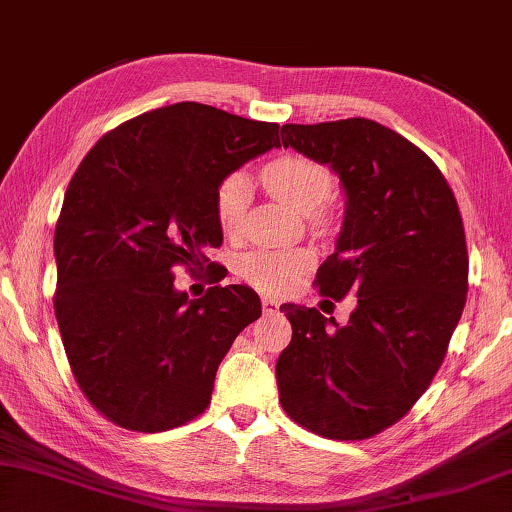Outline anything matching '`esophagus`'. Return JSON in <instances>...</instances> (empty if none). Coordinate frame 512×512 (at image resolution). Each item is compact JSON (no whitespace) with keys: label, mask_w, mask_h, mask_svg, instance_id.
<instances>
[{"label":"esophagus","mask_w":512,"mask_h":512,"mask_svg":"<svg viewBox=\"0 0 512 512\" xmlns=\"http://www.w3.org/2000/svg\"><path fill=\"white\" fill-rule=\"evenodd\" d=\"M262 309H264L266 315H273V313L280 311V302L273 300V297H264V300H262Z\"/></svg>","instance_id":"obj_1"}]
</instances>
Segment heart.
I'll use <instances>...</instances> for the list:
<instances>
[{"instance_id":"b5f03b06","label":"heart","mask_w":512,"mask_h":512,"mask_svg":"<svg viewBox=\"0 0 512 512\" xmlns=\"http://www.w3.org/2000/svg\"><path fill=\"white\" fill-rule=\"evenodd\" d=\"M262 181L277 199L297 212L318 210L333 192V176L327 167L304 156H282L262 170ZM253 197V183L248 174L232 172L215 190V215L221 230L235 232L244 221ZM306 255L297 250H259L244 257L241 271L248 282L264 291H282L302 271Z\"/></svg>"}]
</instances>
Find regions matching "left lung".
I'll list each match as a JSON object with an SVG mask.
<instances>
[{"label": "left lung", "instance_id": "1", "mask_svg": "<svg viewBox=\"0 0 512 512\" xmlns=\"http://www.w3.org/2000/svg\"><path fill=\"white\" fill-rule=\"evenodd\" d=\"M340 179L345 217L318 268L322 295H356L347 324L282 304L293 338L275 365L284 412L327 439L356 441L403 418L439 371L468 293L457 199L430 156L369 118L282 125Z\"/></svg>", "mask_w": 512, "mask_h": 512}]
</instances>
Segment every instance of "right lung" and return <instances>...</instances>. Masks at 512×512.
Listing matches in <instances>:
<instances>
[{"label":"right lung","instance_id":"right-lung-1","mask_svg":"<svg viewBox=\"0 0 512 512\" xmlns=\"http://www.w3.org/2000/svg\"><path fill=\"white\" fill-rule=\"evenodd\" d=\"M273 147L277 123L176 102L102 136L73 174L53 239L55 320L109 421L165 432L208 407L219 362L262 302L241 284L188 300L174 266L224 241L217 185Z\"/></svg>","mask_w":512,"mask_h":512}]
</instances>
